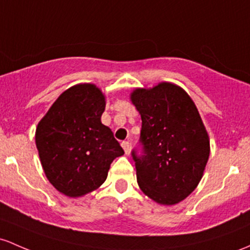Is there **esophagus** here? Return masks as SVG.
Listing matches in <instances>:
<instances>
[{
  "mask_svg": "<svg viewBox=\"0 0 250 250\" xmlns=\"http://www.w3.org/2000/svg\"><path fill=\"white\" fill-rule=\"evenodd\" d=\"M121 146H122L123 149H125V154H128L130 150V144L128 141H123L122 144H121Z\"/></svg>",
  "mask_w": 250,
  "mask_h": 250,
  "instance_id": "34e87169",
  "label": "esophagus"
}]
</instances>
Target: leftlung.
<instances>
[{"instance_id":"8db88e82","label":"left lung","mask_w":250,"mask_h":250,"mask_svg":"<svg viewBox=\"0 0 250 250\" xmlns=\"http://www.w3.org/2000/svg\"><path fill=\"white\" fill-rule=\"evenodd\" d=\"M130 101L142 120L144 155L131 153L140 188L158 204H178L198 186L209 160V134L198 109L185 90L168 82L138 87Z\"/></svg>"}]
</instances>
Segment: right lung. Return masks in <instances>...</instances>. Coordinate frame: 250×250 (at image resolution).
<instances>
[{
	"mask_svg": "<svg viewBox=\"0 0 250 250\" xmlns=\"http://www.w3.org/2000/svg\"><path fill=\"white\" fill-rule=\"evenodd\" d=\"M105 96L95 84L68 87L52 104L35 130L39 158L48 182L77 198L97 190L111 163L125 150L101 122Z\"/></svg>",
	"mask_w": 250,
	"mask_h": 250,
	"instance_id": "1",
	"label": "right lung"
}]
</instances>
